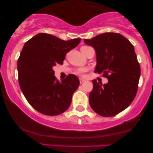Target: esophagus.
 <instances>
[{
  "label": "esophagus",
  "instance_id": "1",
  "mask_svg": "<svg viewBox=\"0 0 153 153\" xmlns=\"http://www.w3.org/2000/svg\"><path fill=\"white\" fill-rule=\"evenodd\" d=\"M79 81H80V83H82L83 82H85V80L83 79L80 78V79H79Z\"/></svg>",
  "mask_w": 153,
  "mask_h": 153
}]
</instances>
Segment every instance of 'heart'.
<instances>
[{
  "mask_svg": "<svg viewBox=\"0 0 153 153\" xmlns=\"http://www.w3.org/2000/svg\"><path fill=\"white\" fill-rule=\"evenodd\" d=\"M84 70L83 69H79V70L77 71V73H78L79 74H82L83 72H84Z\"/></svg>",
  "mask_w": 153,
  "mask_h": 153,
  "instance_id": "heart-1",
  "label": "heart"
}]
</instances>
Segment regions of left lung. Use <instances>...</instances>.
<instances>
[{
    "label": "left lung",
    "instance_id": "obj_1",
    "mask_svg": "<svg viewBox=\"0 0 153 153\" xmlns=\"http://www.w3.org/2000/svg\"><path fill=\"white\" fill-rule=\"evenodd\" d=\"M85 45L96 52L95 72L103 74L108 83L93 80L89 103L94 111L104 117L116 116L128 107L134 99L141 75L134 48L128 39L116 33H104Z\"/></svg>",
    "mask_w": 153,
    "mask_h": 153
}]
</instances>
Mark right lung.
I'll list each match as a JSON object with an SVG mask.
<instances>
[{
	"label": "right lung",
	"mask_w": 153,
	"mask_h": 153,
	"mask_svg": "<svg viewBox=\"0 0 153 153\" xmlns=\"http://www.w3.org/2000/svg\"><path fill=\"white\" fill-rule=\"evenodd\" d=\"M80 41L39 33L24 44L17 61L19 83L28 103L41 114L57 116L70 107L79 78L70 74L60 82L53 67L63 63L66 53Z\"/></svg>",
	"instance_id": "add662e5"
}]
</instances>
